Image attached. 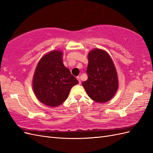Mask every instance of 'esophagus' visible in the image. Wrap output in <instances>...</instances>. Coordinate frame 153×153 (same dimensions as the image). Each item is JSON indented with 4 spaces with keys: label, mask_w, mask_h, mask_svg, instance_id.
<instances>
[{
    "label": "esophagus",
    "mask_w": 153,
    "mask_h": 153,
    "mask_svg": "<svg viewBox=\"0 0 153 153\" xmlns=\"http://www.w3.org/2000/svg\"><path fill=\"white\" fill-rule=\"evenodd\" d=\"M77 80H78V82H79V84H81V80H80V76H77Z\"/></svg>",
    "instance_id": "1"
}]
</instances>
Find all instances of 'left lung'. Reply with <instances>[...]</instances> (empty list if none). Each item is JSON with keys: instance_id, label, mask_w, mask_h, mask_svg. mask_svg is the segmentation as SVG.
<instances>
[{"instance_id": "obj_1", "label": "left lung", "mask_w": 153, "mask_h": 153, "mask_svg": "<svg viewBox=\"0 0 153 153\" xmlns=\"http://www.w3.org/2000/svg\"><path fill=\"white\" fill-rule=\"evenodd\" d=\"M88 78L82 85L90 98L97 103H105L112 99L118 89L116 69L109 54L95 48L88 53Z\"/></svg>"}]
</instances>
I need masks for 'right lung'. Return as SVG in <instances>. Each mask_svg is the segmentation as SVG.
Masks as SVG:
<instances>
[{
	"instance_id": "add662e5",
	"label": "right lung",
	"mask_w": 153,
	"mask_h": 153,
	"mask_svg": "<svg viewBox=\"0 0 153 153\" xmlns=\"http://www.w3.org/2000/svg\"><path fill=\"white\" fill-rule=\"evenodd\" d=\"M61 51L53 50L41 57L33 76L32 87L36 98L43 104L55 107L67 99L72 87L78 84L64 66Z\"/></svg>"
}]
</instances>
